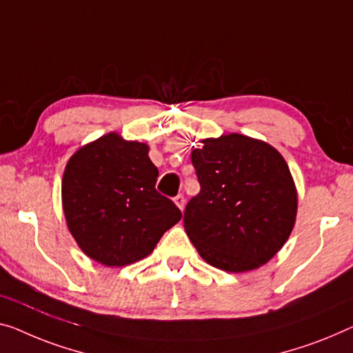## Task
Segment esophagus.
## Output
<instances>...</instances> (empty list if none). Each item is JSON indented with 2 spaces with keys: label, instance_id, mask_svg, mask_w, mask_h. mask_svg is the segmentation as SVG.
<instances>
[{
  "label": "esophagus",
  "instance_id": "obj_1",
  "mask_svg": "<svg viewBox=\"0 0 353 353\" xmlns=\"http://www.w3.org/2000/svg\"><path fill=\"white\" fill-rule=\"evenodd\" d=\"M174 204L179 209L183 210V206H185V198H183V194H177V196H174Z\"/></svg>",
  "mask_w": 353,
  "mask_h": 353
}]
</instances>
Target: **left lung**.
<instances>
[{"label":"left lung","mask_w":353,"mask_h":353,"mask_svg":"<svg viewBox=\"0 0 353 353\" xmlns=\"http://www.w3.org/2000/svg\"><path fill=\"white\" fill-rule=\"evenodd\" d=\"M192 152L201 190L183 228L201 259L227 272L270 261L296 222L298 192L287 161L265 141L230 133Z\"/></svg>","instance_id":"left-lung-1"}]
</instances>
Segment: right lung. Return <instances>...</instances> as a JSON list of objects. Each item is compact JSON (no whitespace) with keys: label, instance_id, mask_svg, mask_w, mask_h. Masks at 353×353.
<instances>
[{"label":"right lung","instance_id":"obj_1","mask_svg":"<svg viewBox=\"0 0 353 353\" xmlns=\"http://www.w3.org/2000/svg\"><path fill=\"white\" fill-rule=\"evenodd\" d=\"M159 170L149 145L108 133L77 149L66 163L61 204L66 225L88 259L126 266L154 252L182 219L155 190Z\"/></svg>","mask_w":353,"mask_h":353}]
</instances>
